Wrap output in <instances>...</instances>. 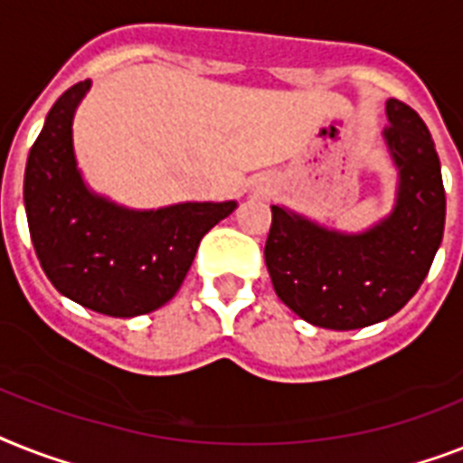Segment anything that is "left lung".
Returning <instances> with one entry per match:
<instances>
[{
  "label": "left lung",
  "mask_w": 463,
  "mask_h": 463,
  "mask_svg": "<svg viewBox=\"0 0 463 463\" xmlns=\"http://www.w3.org/2000/svg\"><path fill=\"white\" fill-rule=\"evenodd\" d=\"M383 130L400 171L390 216L364 232H340L273 204L266 269L280 302L311 326L366 328L416 295L445 231V187L433 137L414 109L385 104Z\"/></svg>",
  "instance_id": "8db88e82"
}]
</instances>
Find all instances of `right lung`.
I'll use <instances>...</instances> for the list:
<instances>
[{"label": "right lung", "instance_id": "1", "mask_svg": "<svg viewBox=\"0 0 463 463\" xmlns=\"http://www.w3.org/2000/svg\"><path fill=\"white\" fill-rule=\"evenodd\" d=\"M90 80L69 88L30 146L24 202L30 240L56 290L116 318L159 309L185 280L199 240L235 212V202L135 212L85 185L73 152L75 109Z\"/></svg>", "mask_w": 463, "mask_h": 463}]
</instances>
